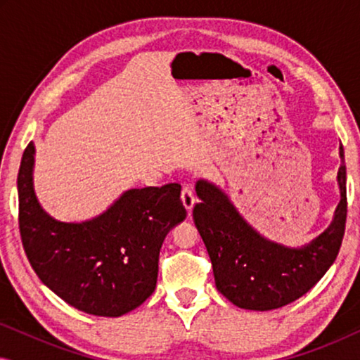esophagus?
<instances>
[{
  "label": "esophagus",
  "instance_id": "esophagus-1",
  "mask_svg": "<svg viewBox=\"0 0 360 360\" xmlns=\"http://www.w3.org/2000/svg\"><path fill=\"white\" fill-rule=\"evenodd\" d=\"M181 203H184L185 210L188 211V213H191V210H193V206L196 203V198H195L193 190H191L188 185L184 186V190H181Z\"/></svg>",
  "mask_w": 360,
  "mask_h": 360
}]
</instances>
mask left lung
<instances>
[{"mask_svg":"<svg viewBox=\"0 0 360 360\" xmlns=\"http://www.w3.org/2000/svg\"><path fill=\"white\" fill-rule=\"evenodd\" d=\"M338 185L341 200L328 229L302 248H287L259 234L231 203L229 196L208 180L196 181L201 203L193 221L213 264L214 283L231 303L244 309L269 311L303 297L316 285L338 257L346 228V165Z\"/></svg>","mask_w":360,"mask_h":360,"instance_id":"8db88e82","label":"left lung"}]
</instances>
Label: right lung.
I'll list each match as a JSON object with an SVG mask.
<instances>
[{"mask_svg":"<svg viewBox=\"0 0 360 360\" xmlns=\"http://www.w3.org/2000/svg\"><path fill=\"white\" fill-rule=\"evenodd\" d=\"M34 155L29 142L18 174L19 231L34 272L83 313L116 318L141 307L155 290L165 236L186 218L181 186L131 188L95 218L65 223L39 203Z\"/></svg>","mask_w":360,"mask_h":360,"instance_id":"1","label":"right lung"}]
</instances>
